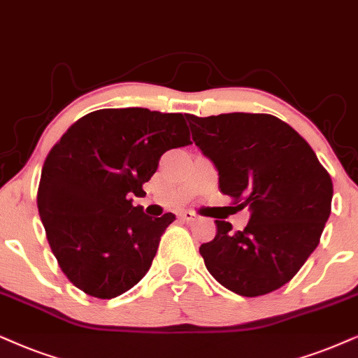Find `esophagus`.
<instances>
[{
    "instance_id": "obj_1",
    "label": "esophagus",
    "mask_w": 358,
    "mask_h": 358,
    "mask_svg": "<svg viewBox=\"0 0 358 358\" xmlns=\"http://www.w3.org/2000/svg\"><path fill=\"white\" fill-rule=\"evenodd\" d=\"M180 218H182L183 221H187V223H189V221L196 220V215H194L193 211H185V213H182V216H180Z\"/></svg>"
}]
</instances>
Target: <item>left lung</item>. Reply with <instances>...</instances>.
<instances>
[{"mask_svg": "<svg viewBox=\"0 0 358 358\" xmlns=\"http://www.w3.org/2000/svg\"><path fill=\"white\" fill-rule=\"evenodd\" d=\"M187 120L194 145L218 170L220 192L251 211L243 231L215 221V239L200 246L206 269L244 297L282 287L317 248L329 220L334 187L327 170L309 143L274 115L188 114Z\"/></svg>", "mask_w": 358, "mask_h": 358, "instance_id": "8db88e82", "label": "left lung"}]
</instances>
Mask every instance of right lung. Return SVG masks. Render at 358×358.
I'll return each mask as SVG.
<instances>
[{"instance_id": "add662e5", "label": "right lung", "mask_w": 358, "mask_h": 358, "mask_svg": "<svg viewBox=\"0 0 358 358\" xmlns=\"http://www.w3.org/2000/svg\"><path fill=\"white\" fill-rule=\"evenodd\" d=\"M183 114L148 108H101L74 122L48 153L38 210L52 255L66 278L97 299L132 289L175 221L150 218L132 194L170 148L189 145Z\"/></svg>"}]
</instances>
